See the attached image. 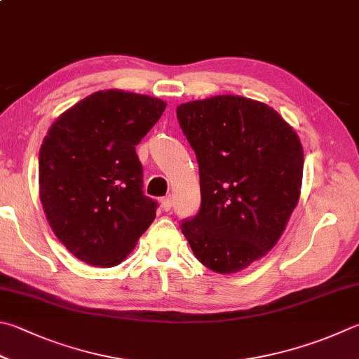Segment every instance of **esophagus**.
I'll return each instance as SVG.
<instances>
[{
    "mask_svg": "<svg viewBox=\"0 0 359 359\" xmlns=\"http://www.w3.org/2000/svg\"><path fill=\"white\" fill-rule=\"evenodd\" d=\"M172 205H173V200L170 197H165V198L161 200V206H162V209H164V211H170Z\"/></svg>",
    "mask_w": 359,
    "mask_h": 359,
    "instance_id": "34e87169",
    "label": "esophagus"
}]
</instances>
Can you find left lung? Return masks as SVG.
I'll return each instance as SVG.
<instances>
[{"instance_id": "1", "label": "left lung", "mask_w": 359, "mask_h": 359, "mask_svg": "<svg viewBox=\"0 0 359 359\" xmlns=\"http://www.w3.org/2000/svg\"><path fill=\"white\" fill-rule=\"evenodd\" d=\"M200 170L201 206L181 223L197 259L236 273L281 238L300 198L302 142L273 107L217 95L177 107Z\"/></svg>"}]
</instances>
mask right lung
Returning <instances> with one entry per match:
<instances>
[{
	"mask_svg": "<svg viewBox=\"0 0 359 359\" xmlns=\"http://www.w3.org/2000/svg\"><path fill=\"white\" fill-rule=\"evenodd\" d=\"M159 98L100 90L51 125L39 153L40 201L53 233L93 267H114L156 217L136 145L165 111Z\"/></svg>",
	"mask_w": 359,
	"mask_h": 359,
	"instance_id": "obj_1",
	"label": "right lung"
}]
</instances>
